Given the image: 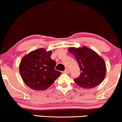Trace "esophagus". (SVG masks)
Segmentation results:
<instances>
[{
  "mask_svg": "<svg viewBox=\"0 0 122 122\" xmlns=\"http://www.w3.org/2000/svg\"><path fill=\"white\" fill-rule=\"evenodd\" d=\"M63 72L65 73V74H68V73L70 72V71H69L68 69L66 68V69H65V70Z\"/></svg>",
  "mask_w": 122,
  "mask_h": 122,
  "instance_id": "34e87169",
  "label": "esophagus"
}]
</instances>
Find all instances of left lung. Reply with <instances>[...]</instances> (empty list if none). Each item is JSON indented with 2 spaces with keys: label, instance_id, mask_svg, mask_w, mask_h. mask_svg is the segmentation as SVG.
<instances>
[{
  "label": "left lung",
  "instance_id": "left-lung-1",
  "mask_svg": "<svg viewBox=\"0 0 122 122\" xmlns=\"http://www.w3.org/2000/svg\"><path fill=\"white\" fill-rule=\"evenodd\" d=\"M68 51L77 61L81 73L75 79L78 86L85 88H93L104 79L106 74L105 61L95 51L86 47H71Z\"/></svg>",
  "mask_w": 122,
  "mask_h": 122
}]
</instances>
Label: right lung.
Returning <instances> with one entry per match:
<instances>
[{
  "instance_id": "add662e5",
  "label": "right lung",
  "mask_w": 122,
  "mask_h": 122,
  "mask_svg": "<svg viewBox=\"0 0 122 122\" xmlns=\"http://www.w3.org/2000/svg\"><path fill=\"white\" fill-rule=\"evenodd\" d=\"M51 51L39 48L24 56L20 61V75L25 84L31 89L46 90L61 74L55 70L56 62L51 58Z\"/></svg>"
}]
</instances>
